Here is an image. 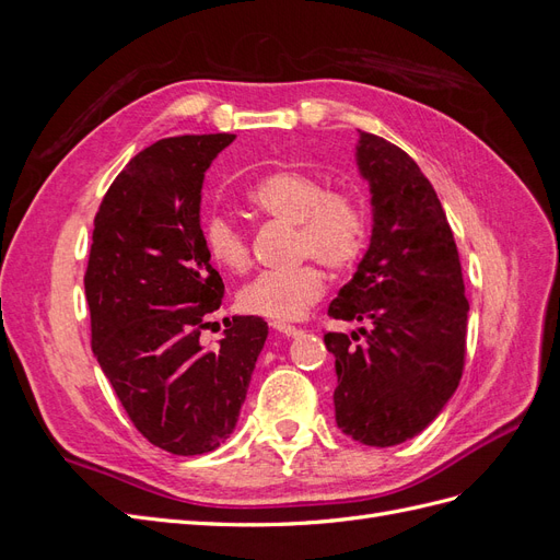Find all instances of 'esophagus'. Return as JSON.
<instances>
[{"instance_id":"1","label":"esophagus","mask_w":560,"mask_h":560,"mask_svg":"<svg viewBox=\"0 0 560 560\" xmlns=\"http://www.w3.org/2000/svg\"><path fill=\"white\" fill-rule=\"evenodd\" d=\"M270 327H273L276 331H280L282 336H299L301 329L292 327V325H284V322H270Z\"/></svg>"}]
</instances>
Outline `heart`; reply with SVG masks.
Segmentation results:
<instances>
[{"instance_id": "obj_1", "label": "heart", "mask_w": 560, "mask_h": 560, "mask_svg": "<svg viewBox=\"0 0 560 560\" xmlns=\"http://www.w3.org/2000/svg\"><path fill=\"white\" fill-rule=\"evenodd\" d=\"M247 202L278 222L296 224V257H315L331 270L358 264L369 241V210L352 189H327L325 182L306 171H276L259 179ZM202 245L210 259L231 273L249 266L247 233L224 214H212L202 224ZM325 273L308 261L287 270H264L238 294L241 311L276 322L299 319L325 294Z\"/></svg>"}]
</instances>
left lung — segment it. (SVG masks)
Instances as JSON below:
<instances>
[{"label": "left lung", "instance_id": "left-lung-1", "mask_svg": "<svg viewBox=\"0 0 560 560\" xmlns=\"http://www.w3.org/2000/svg\"><path fill=\"white\" fill-rule=\"evenodd\" d=\"M358 165L374 231L364 259L329 303L358 331H327L336 358V425L364 446H397L442 413L463 378L467 311L446 212L404 149L362 132Z\"/></svg>", "mask_w": 560, "mask_h": 560}]
</instances>
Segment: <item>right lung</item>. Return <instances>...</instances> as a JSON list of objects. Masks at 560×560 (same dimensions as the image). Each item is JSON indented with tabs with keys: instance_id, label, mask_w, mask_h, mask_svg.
<instances>
[{
	"instance_id": "add662e5",
	"label": "right lung",
	"mask_w": 560,
	"mask_h": 560,
	"mask_svg": "<svg viewBox=\"0 0 560 560\" xmlns=\"http://www.w3.org/2000/svg\"><path fill=\"white\" fill-rule=\"evenodd\" d=\"M235 135H179L142 149L95 214L83 284L91 346L132 425L175 455L214 451L233 432L268 336L261 317L229 322L202 348L224 282L200 229L206 171Z\"/></svg>"
}]
</instances>
